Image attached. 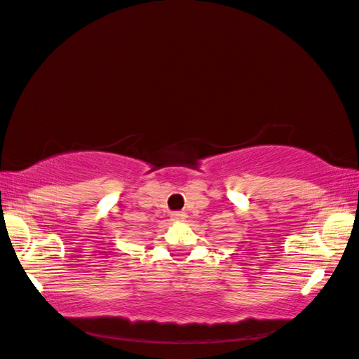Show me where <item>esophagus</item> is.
I'll return each mask as SVG.
<instances>
[{"label": "esophagus", "mask_w": 359, "mask_h": 359, "mask_svg": "<svg viewBox=\"0 0 359 359\" xmlns=\"http://www.w3.org/2000/svg\"><path fill=\"white\" fill-rule=\"evenodd\" d=\"M172 219L173 221H184L186 219V213L184 212H173L172 213Z\"/></svg>", "instance_id": "obj_1"}]
</instances>
